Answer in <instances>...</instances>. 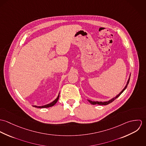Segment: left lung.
Wrapping results in <instances>:
<instances>
[{"label":"left lung","mask_w":146,"mask_h":146,"mask_svg":"<svg viewBox=\"0 0 146 146\" xmlns=\"http://www.w3.org/2000/svg\"><path fill=\"white\" fill-rule=\"evenodd\" d=\"M129 80H130V77H129V79H128V80H127V84H126V86H125V88H124V89L118 94V95H117L115 98H113L112 100H110V101H107V102H93V101H90V100H88V101L91 104H100V105H107V104H110V103H111V102H112L115 100H116L117 98H118L122 93H123V92L125 90V89L126 88V87H127V85H128V84L129 83Z\"/></svg>","instance_id":"1"}]
</instances>
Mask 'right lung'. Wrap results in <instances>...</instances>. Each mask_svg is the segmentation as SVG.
Wrapping results in <instances>:
<instances>
[{
  "instance_id": "1",
  "label": "right lung",
  "mask_w": 146,
  "mask_h": 146,
  "mask_svg": "<svg viewBox=\"0 0 146 146\" xmlns=\"http://www.w3.org/2000/svg\"><path fill=\"white\" fill-rule=\"evenodd\" d=\"M59 96H60V94H58L57 98L54 101H53L52 103H50L49 104H46V105H44V106H33L35 107H37V108H47V107H52V106H54V104L57 102V101H58V100L59 99Z\"/></svg>"
}]
</instances>
